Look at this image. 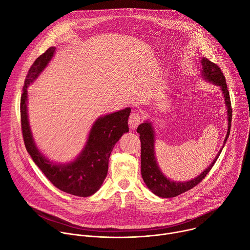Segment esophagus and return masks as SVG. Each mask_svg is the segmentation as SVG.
Wrapping results in <instances>:
<instances>
[{
    "instance_id": "34e87169",
    "label": "esophagus",
    "mask_w": 250,
    "mask_h": 250,
    "mask_svg": "<svg viewBox=\"0 0 250 250\" xmlns=\"http://www.w3.org/2000/svg\"><path fill=\"white\" fill-rule=\"evenodd\" d=\"M142 121V118L141 116L138 114V113H132L128 119V125H129V127L131 129H134L135 127H137L139 125V124L141 123Z\"/></svg>"
}]
</instances>
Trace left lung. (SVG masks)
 Segmentation results:
<instances>
[{
    "instance_id": "obj_1",
    "label": "left lung",
    "mask_w": 250,
    "mask_h": 250,
    "mask_svg": "<svg viewBox=\"0 0 250 250\" xmlns=\"http://www.w3.org/2000/svg\"><path fill=\"white\" fill-rule=\"evenodd\" d=\"M202 72L205 79H207L208 82H211L221 87L226 104L228 108V120H229V127H228V133L225 138L224 145L229 138V131H230V125H231V117H232V111H231V103L229 98V92L228 90L227 82L224 73L222 72L221 68L207 59L206 57L202 58ZM136 131L139 133V139L141 142V176L144 178V181L146 184V186L151 190V192L158 197L161 198H173L182 193H185L195 186H197L204 178L208 175V173L212 168L213 164L216 163L217 159L219 158L222 149L220 150L219 154L211 162V164L197 178L193 180H190L188 182H174L171 181L161 173L154 156V131L153 127L150 123L146 122L138 125Z\"/></svg>"
}]
</instances>
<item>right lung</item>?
Segmentation results:
<instances>
[{
  "label": "right lung",
  "instance_id": "add662e5",
  "mask_svg": "<svg viewBox=\"0 0 250 250\" xmlns=\"http://www.w3.org/2000/svg\"><path fill=\"white\" fill-rule=\"evenodd\" d=\"M55 51L49 47L37 58L29 68L21 98V125L24 146L34 163L47 179L59 190L78 197H89L102 186L108 173L111 152L122 137L128 131L127 120L130 109L99 118L89 134L87 145L73 162L55 164L48 161L35 146L27 119V87L48 64Z\"/></svg>",
  "mask_w": 250,
  "mask_h": 250
}]
</instances>
